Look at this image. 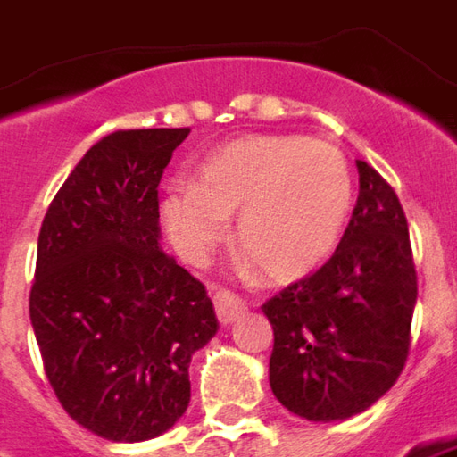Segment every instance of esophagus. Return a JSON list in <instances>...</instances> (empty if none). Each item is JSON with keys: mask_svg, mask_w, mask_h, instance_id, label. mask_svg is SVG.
Segmentation results:
<instances>
[{"mask_svg": "<svg viewBox=\"0 0 457 457\" xmlns=\"http://www.w3.org/2000/svg\"><path fill=\"white\" fill-rule=\"evenodd\" d=\"M213 307H216V314H219V321H221V324H231V321H236L244 314V309H246L244 307V302H241L234 292H226V289L213 294Z\"/></svg>", "mask_w": 457, "mask_h": 457, "instance_id": "obj_1", "label": "esophagus"}]
</instances>
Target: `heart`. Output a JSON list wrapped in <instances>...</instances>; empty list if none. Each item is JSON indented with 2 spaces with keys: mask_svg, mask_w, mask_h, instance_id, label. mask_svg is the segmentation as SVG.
I'll return each instance as SVG.
<instances>
[{
  "mask_svg": "<svg viewBox=\"0 0 457 457\" xmlns=\"http://www.w3.org/2000/svg\"><path fill=\"white\" fill-rule=\"evenodd\" d=\"M352 204L345 155L296 136L241 137L201 163L195 180L165 188L161 213L173 246L201 262L236 213V246L277 281L307 277L327 259Z\"/></svg>",
  "mask_w": 457,
  "mask_h": 457,
  "instance_id": "obj_1",
  "label": "heart"
}]
</instances>
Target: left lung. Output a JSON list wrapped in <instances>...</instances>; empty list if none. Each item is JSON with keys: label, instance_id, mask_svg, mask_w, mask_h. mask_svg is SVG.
<instances>
[{"label": "left lung", "instance_id": "8db88e82", "mask_svg": "<svg viewBox=\"0 0 457 457\" xmlns=\"http://www.w3.org/2000/svg\"><path fill=\"white\" fill-rule=\"evenodd\" d=\"M360 195L332 259L266 302L269 382L289 412L347 420L393 387L410 354L418 302L405 211L393 186L357 161Z\"/></svg>", "mask_w": 457, "mask_h": 457}]
</instances>
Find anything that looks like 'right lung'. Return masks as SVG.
Instances as JSON below:
<instances>
[{
  "instance_id": "right-lung-1",
  "label": "right lung",
  "mask_w": 457,
  "mask_h": 457,
  "mask_svg": "<svg viewBox=\"0 0 457 457\" xmlns=\"http://www.w3.org/2000/svg\"><path fill=\"white\" fill-rule=\"evenodd\" d=\"M188 133L97 140L39 228L29 320L45 375L64 412L112 443L176 425L191 400V354L219 329L206 287L158 246V183Z\"/></svg>"
}]
</instances>
